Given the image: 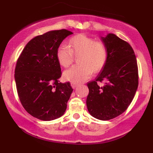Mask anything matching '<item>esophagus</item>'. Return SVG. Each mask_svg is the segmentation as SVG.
I'll return each mask as SVG.
<instances>
[{"label":"esophagus","instance_id":"1","mask_svg":"<svg viewBox=\"0 0 153 153\" xmlns=\"http://www.w3.org/2000/svg\"><path fill=\"white\" fill-rule=\"evenodd\" d=\"M78 84L74 83V82H71V86L73 88H75L78 86Z\"/></svg>","mask_w":153,"mask_h":153}]
</instances>
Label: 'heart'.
Segmentation results:
<instances>
[{"label":"heart","mask_w":153,"mask_h":153,"mask_svg":"<svg viewBox=\"0 0 153 153\" xmlns=\"http://www.w3.org/2000/svg\"><path fill=\"white\" fill-rule=\"evenodd\" d=\"M73 54L79 56L77 65L66 70L64 78L74 83H82L91 78L94 71H99L106 63L107 50L105 45L94 38L80 34L72 37L69 46L62 44L57 50V58L61 65L67 68L73 61Z\"/></svg>","instance_id":"b5f03b06"}]
</instances>
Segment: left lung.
Returning <instances> with one entry per match:
<instances>
[{
	"label": "left lung",
	"instance_id": "8db88e82",
	"mask_svg": "<svg viewBox=\"0 0 153 153\" xmlns=\"http://www.w3.org/2000/svg\"><path fill=\"white\" fill-rule=\"evenodd\" d=\"M107 50L106 63L96 80L88 82L86 99L90 114L99 120H109L122 114L129 106L138 87V68L134 50L117 35L101 37ZM105 79L103 87L98 82Z\"/></svg>",
	"mask_w": 153,
	"mask_h": 153
}]
</instances>
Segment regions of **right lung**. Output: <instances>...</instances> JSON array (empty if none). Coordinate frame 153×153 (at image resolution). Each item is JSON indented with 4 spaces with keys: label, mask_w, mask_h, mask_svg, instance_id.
<instances>
[{
    "label": "right lung",
    "mask_w": 153,
    "mask_h": 153,
    "mask_svg": "<svg viewBox=\"0 0 153 153\" xmlns=\"http://www.w3.org/2000/svg\"><path fill=\"white\" fill-rule=\"evenodd\" d=\"M66 29L50 31L30 40L17 60L15 81L22 106L29 114L43 121L62 117L73 89L59 82L60 65L57 50L67 36Z\"/></svg>",
    "instance_id": "add662e5"
}]
</instances>
